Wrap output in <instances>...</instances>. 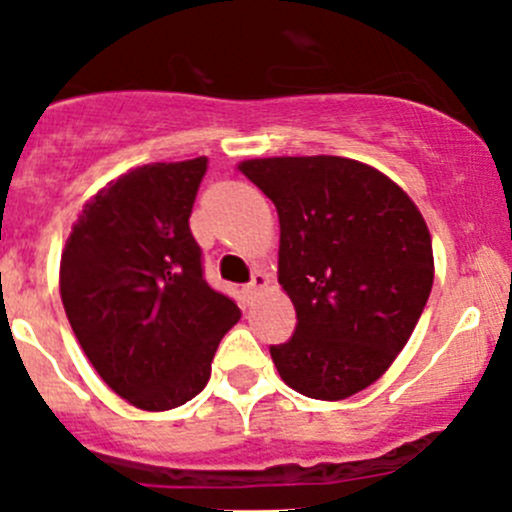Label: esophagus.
Returning a JSON list of instances; mask_svg holds the SVG:
<instances>
[{"label": "esophagus", "instance_id": "1", "mask_svg": "<svg viewBox=\"0 0 512 512\" xmlns=\"http://www.w3.org/2000/svg\"><path fill=\"white\" fill-rule=\"evenodd\" d=\"M267 287H270V275H267V272H260V270H257L255 275H252V282H250V285L245 287V297H247V302H252V299L260 297V294L265 292Z\"/></svg>", "mask_w": 512, "mask_h": 512}]
</instances>
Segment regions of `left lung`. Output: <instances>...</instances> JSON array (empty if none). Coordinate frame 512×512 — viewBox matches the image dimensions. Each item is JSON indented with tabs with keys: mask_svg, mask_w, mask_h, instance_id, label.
<instances>
[{
	"mask_svg": "<svg viewBox=\"0 0 512 512\" xmlns=\"http://www.w3.org/2000/svg\"><path fill=\"white\" fill-rule=\"evenodd\" d=\"M275 203L277 280L297 312L270 347L289 389L342 401L374 384L411 339L433 285L431 232L389 175L342 156L237 163Z\"/></svg>",
	"mask_w": 512,
	"mask_h": 512,
	"instance_id": "obj_1",
	"label": "left lung"
}]
</instances>
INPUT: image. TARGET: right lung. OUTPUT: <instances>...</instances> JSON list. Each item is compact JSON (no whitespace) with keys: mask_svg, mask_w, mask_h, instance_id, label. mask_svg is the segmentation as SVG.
Masks as SVG:
<instances>
[{"mask_svg":"<svg viewBox=\"0 0 512 512\" xmlns=\"http://www.w3.org/2000/svg\"><path fill=\"white\" fill-rule=\"evenodd\" d=\"M208 158L131 168L84 205L61 252L66 317L103 381L143 411L205 389L240 309L203 280L190 235Z\"/></svg>","mask_w":512,"mask_h":512,"instance_id":"obj_1","label":"right lung"}]
</instances>
